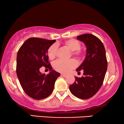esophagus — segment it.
Wrapping results in <instances>:
<instances>
[{
	"mask_svg": "<svg viewBox=\"0 0 124 124\" xmlns=\"http://www.w3.org/2000/svg\"><path fill=\"white\" fill-rule=\"evenodd\" d=\"M61 76H62V77H66L67 76V74H61Z\"/></svg>",
	"mask_w": 124,
	"mask_h": 124,
	"instance_id": "esophagus-1",
	"label": "esophagus"
}]
</instances>
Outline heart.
Segmentation results:
<instances>
[{
	"mask_svg": "<svg viewBox=\"0 0 124 124\" xmlns=\"http://www.w3.org/2000/svg\"><path fill=\"white\" fill-rule=\"evenodd\" d=\"M63 45L72 51V55L77 59H81L82 57V51L81 50V43L75 39H69L65 40ZM57 53V46L56 44L52 45L49 47L47 51V55L51 60L55 59ZM77 65L76 61L73 59L65 61L59 60L54 62V68L56 70L59 72L67 73L70 69L75 68Z\"/></svg>",
	"mask_w": 124,
	"mask_h": 124,
	"instance_id": "heart-1",
	"label": "heart"
}]
</instances>
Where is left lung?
<instances>
[{"label":"left lung","mask_w":124,"mask_h":124,"mask_svg":"<svg viewBox=\"0 0 124 124\" xmlns=\"http://www.w3.org/2000/svg\"><path fill=\"white\" fill-rule=\"evenodd\" d=\"M77 39L86 47L85 58L76 71L83 70L84 76L75 77V82L69 86L70 92L76 97L87 99L94 95L102 85L107 69L104 45L99 38L90 34L78 35Z\"/></svg>","instance_id":"8db88e82"}]
</instances>
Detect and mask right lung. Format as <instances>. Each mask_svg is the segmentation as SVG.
Masks as SVG:
<instances>
[{"label": "right lung", "mask_w": 124, "mask_h": 124, "mask_svg": "<svg viewBox=\"0 0 124 124\" xmlns=\"http://www.w3.org/2000/svg\"><path fill=\"white\" fill-rule=\"evenodd\" d=\"M56 40L38 38L27 39L17 55L16 73L25 93L33 99L40 100L48 97L54 90L55 82L60 74L52 70L48 62L47 51ZM45 66L50 70L47 75L40 72Z\"/></svg>", "instance_id": "1"}]
</instances>
